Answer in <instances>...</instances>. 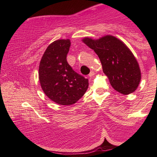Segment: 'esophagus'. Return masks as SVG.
<instances>
[{"mask_svg": "<svg viewBox=\"0 0 157 157\" xmlns=\"http://www.w3.org/2000/svg\"><path fill=\"white\" fill-rule=\"evenodd\" d=\"M94 75V71H91V72H90V73L89 74V77H92Z\"/></svg>", "mask_w": 157, "mask_h": 157, "instance_id": "esophagus-1", "label": "esophagus"}]
</instances>
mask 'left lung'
Wrapping results in <instances>:
<instances>
[{
    "mask_svg": "<svg viewBox=\"0 0 157 157\" xmlns=\"http://www.w3.org/2000/svg\"><path fill=\"white\" fill-rule=\"evenodd\" d=\"M82 41L98 55L103 72L116 91L123 95L136 91L141 79L139 65L123 41L111 35L96 40L85 37Z\"/></svg>",
    "mask_w": 157,
    "mask_h": 157,
    "instance_id": "1",
    "label": "left lung"
}]
</instances>
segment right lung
<instances>
[{"instance_id":"add662e5","label":"right lung","mask_w":157,"mask_h":157,"mask_svg":"<svg viewBox=\"0 0 157 157\" xmlns=\"http://www.w3.org/2000/svg\"><path fill=\"white\" fill-rule=\"evenodd\" d=\"M71 46L69 39L50 44L41 57L39 79L47 97L61 105H71L83 96L89 86L88 79L73 70L66 60Z\"/></svg>"}]
</instances>
